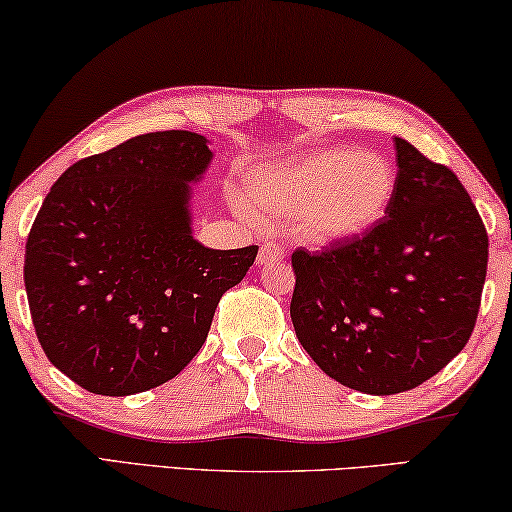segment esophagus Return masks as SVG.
Instances as JSON below:
<instances>
[{
  "label": "esophagus",
  "instance_id": "1",
  "mask_svg": "<svg viewBox=\"0 0 512 512\" xmlns=\"http://www.w3.org/2000/svg\"><path fill=\"white\" fill-rule=\"evenodd\" d=\"M282 257V246L276 241H266L262 248H259V255H257V264H269V262H276V259Z\"/></svg>",
  "mask_w": 512,
  "mask_h": 512
}]
</instances>
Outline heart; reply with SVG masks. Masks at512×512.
<instances>
[{"label":"heart","instance_id":"heart-1","mask_svg":"<svg viewBox=\"0 0 512 512\" xmlns=\"http://www.w3.org/2000/svg\"><path fill=\"white\" fill-rule=\"evenodd\" d=\"M395 170L384 156L333 147L266 165L250 179L255 209L292 218L312 243H340L372 230L393 202Z\"/></svg>","mask_w":512,"mask_h":512}]
</instances>
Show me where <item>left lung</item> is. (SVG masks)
<instances>
[{
	"label": "left lung",
	"instance_id": "8db88e82",
	"mask_svg": "<svg viewBox=\"0 0 512 512\" xmlns=\"http://www.w3.org/2000/svg\"><path fill=\"white\" fill-rule=\"evenodd\" d=\"M386 216L322 253L296 248L289 315L296 338L342 386L393 395L462 352L476 326L487 232L453 170L395 137Z\"/></svg>",
	"mask_w": 512,
	"mask_h": 512
}]
</instances>
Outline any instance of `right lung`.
Returning a JSON list of instances; mask_svg holds the SVG:
<instances>
[{
	"instance_id": "1",
	"label": "right lung",
	"mask_w": 512,
	"mask_h": 512,
	"mask_svg": "<svg viewBox=\"0 0 512 512\" xmlns=\"http://www.w3.org/2000/svg\"><path fill=\"white\" fill-rule=\"evenodd\" d=\"M211 158L204 135H137L73 163L36 213L25 246L34 329L89 393L124 398L177 377L253 266L257 246L193 239L188 183Z\"/></svg>"
}]
</instances>
